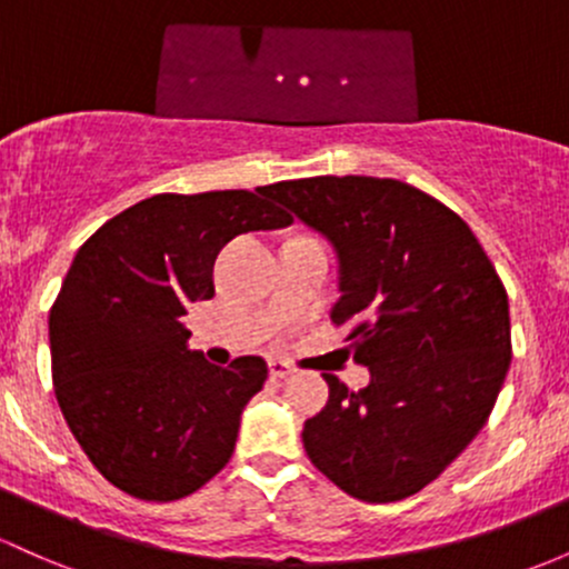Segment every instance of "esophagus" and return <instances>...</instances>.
Instances as JSON below:
<instances>
[{
	"mask_svg": "<svg viewBox=\"0 0 569 569\" xmlns=\"http://www.w3.org/2000/svg\"><path fill=\"white\" fill-rule=\"evenodd\" d=\"M291 376H295V367L286 365V361H280V359H272L270 361V378L286 380V378H291Z\"/></svg>",
	"mask_w": 569,
	"mask_h": 569,
	"instance_id": "34e87169",
	"label": "esophagus"
}]
</instances>
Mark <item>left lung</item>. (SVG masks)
<instances>
[{"label": "left lung", "instance_id": "left-lung-1", "mask_svg": "<svg viewBox=\"0 0 569 569\" xmlns=\"http://www.w3.org/2000/svg\"><path fill=\"white\" fill-rule=\"evenodd\" d=\"M267 197L327 237L337 256L332 308L370 383L302 429L305 451L346 495L397 502L465 451L510 367L508 295L461 218L416 186L321 174L267 186Z\"/></svg>", "mask_w": 569, "mask_h": 569}]
</instances>
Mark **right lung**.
Listing matches in <instances>:
<instances>
[{
	"label": "right lung",
	"mask_w": 569,
	"mask_h": 569,
	"mask_svg": "<svg viewBox=\"0 0 569 569\" xmlns=\"http://www.w3.org/2000/svg\"><path fill=\"white\" fill-rule=\"evenodd\" d=\"M264 189L142 199L80 246L56 297L48 337L61 413L91 465L137 499L170 502L208 483L264 386L261 356L221 370L186 348V313L216 295L221 248L291 223Z\"/></svg>",
	"instance_id": "right-lung-1"
}]
</instances>
